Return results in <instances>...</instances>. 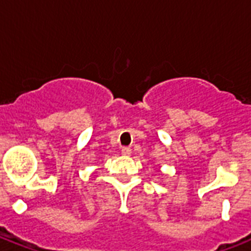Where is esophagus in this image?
<instances>
[{
    "label": "esophagus",
    "instance_id": "34e87169",
    "mask_svg": "<svg viewBox=\"0 0 251 251\" xmlns=\"http://www.w3.org/2000/svg\"><path fill=\"white\" fill-rule=\"evenodd\" d=\"M121 153L122 155H125V156H129L130 153H131V149H130V147H122Z\"/></svg>",
    "mask_w": 251,
    "mask_h": 251
}]
</instances>
